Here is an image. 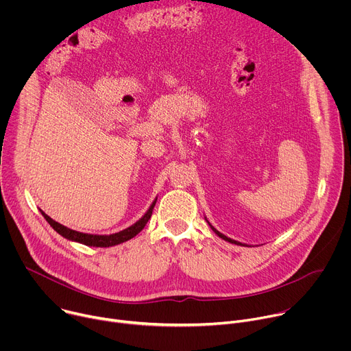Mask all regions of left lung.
Wrapping results in <instances>:
<instances>
[{
  "label": "left lung",
  "mask_w": 351,
  "mask_h": 351,
  "mask_svg": "<svg viewBox=\"0 0 351 351\" xmlns=\"http://www.w3.org/2000/svg\"><path fill=\"white\" fill-rule=\"evenodd\" d=\"M206 218V217H204ZM206 221H207V223L210 225V228L214 230V233L215 234H218L221 239H223V240H226V241H229V243H232V244H237V245H244V247H252V245H248V244H245V243H240V241H237V240H233V239H230V237H228V236H225L223 233H221V232H218L210 222H208V219L206 218Z\"/></svg>",
  "instance_id": "obj_1"
}]
</instances>
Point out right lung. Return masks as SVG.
I'll return each mask as SVG.
<instances>
[{"mask_svg": "<svg viewBox=\"0 0 351 351\" xmlns=\"http://www.w3.org/2000/svg\"><path fill=\"white\" fill-rule=\"evenodd\" d=\"M156 203H157V198H154V202L152 203V206L148 207L145 214L137 222H134L129 228H126V229H123L118 233H112V234H91V233L77 232V230L69 229V228L58 223L53 218H49L44 211L40 210V213L44 217V219L49 223V226H51L57 233H60L62 237H65L71 241L80 243V244H84V245H90V247H112V245H118L121 243H125V241L133 239L136 234H138L144 229L148 219L152 218Z\"/></svg>", "mask_w": 351, "mask_h": 351, "instance_id": "obj_1", "label": "right lung"}]
</instances>
